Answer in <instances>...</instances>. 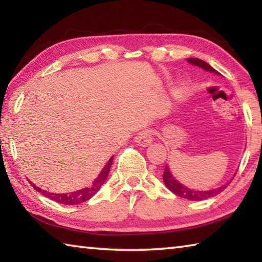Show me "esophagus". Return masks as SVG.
Returning a JSON list of instances; mask_svg holds the SVG:
<instances>
[{"label":"esophagus","mask_w":262,"mask_h":262,"mask_svg":"<svg viewBox=\"0 0 262 262\" xmlns=\"http://www.w3.org/2000/svg\"><path fill=\"white\" fill-rule=\"evenodd\" d=\"M152 141V134L151 132L149 129H142L141 132H139L135 136V142L141 147H145V145H148L151 143Z\"/></svg>","instance_id":"1"}]
</instances>
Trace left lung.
I'll use <instances>...</instances> for the list:
<instances>
[{"label":"left lung","instance_id":"1","mask_svg":"<svg viewBox=\"0 0 262 262\" xmlns=\"http://www.w3.org/2000/svg\"><path fill=\"white\" fill-rule=\"evenodd\" d=\"M187 61L189 62L190 64H194V66H198V67H200L202 69L207 70V72H210V73H214V74H219L217 70H215L214 68L211 67L205 62L203 60L200 59H194V57H190V59H187ZM163 181L164 184H165L166 187L171 190L172 193H174L176 195H178V196L183 198V199H187V200H192V201H201V200H206V199H209L215 196V195L220 194L221 192H223V190L228 187V185H223L222 187L220 188H216V189H211V190H206V192H199V190H193V189H189L187 187H185L181 184H179L178 181H177L173 177H172L170 170H168V166L166 165L165 168H164V173H163Z\"/></svg>","mask_w":262,"mask_h":262}]
</instances>
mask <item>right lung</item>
I'll return each mask as SVG.
<instances>
[{
	"label": "right lung",
	"mask_w": 262,
	"mask_h": 262,
	"mask_svg": "<svg viewBox=\"0 0 262 262\" xmlns=\"http://www.w3.org/2000/svg\"><path fill=\"white\" fill-rule=\"evenodd\" d=\"M112 162H113V157H111L110 161L107 162V164H106L105 167L103 168V171L100 172V174H99L98 178H97L94 181V185L90 186V187H86V188H84V189L77 190V192H74V193H69V194L48 193V192H46V190H42L41 188L37 187V186L33 185L32 183H30V184L33 186V188L35 190H38L39 193H41L42 195H45L46 198L51 199V200H53V201L62 203V205H69V206L79 205V203H83V202L88 201L89 199H91L100 189L101 186H103V184L105 183L106 178H107L111 165H112Z\"/></svg>",
	"instance_id": "right-lung-1"
}]
</instances>
